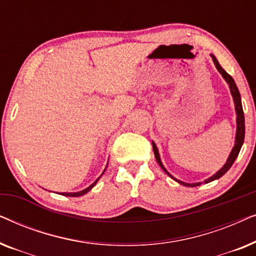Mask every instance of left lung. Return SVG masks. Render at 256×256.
<instances>
[{"instance_id":"obj_1","label":"left lung","mask_w":256,"mask_h":256,"mask_svg":"<svg viewBox=\"0 0 256 256\" xmlns=\"http://www.w3.org/2000/svg\"><path fill=\"white\" fill-rule=\"evenodd\" d=\"M211 57L213 59V62H214L216 70H218V71L220 72V74L222 76V78L226 80V82L228 84L230 90V94H232V96H233L234 104H236V143H234V146H233L232 152H230V154L228 158H227V160H226L225 166H224L222 169L218 171V172L214 174H213V176H211L210 178H208V180H205L204 183H210V182H212V180H218V178L224 176V174H225L227 171L230 170V168L233 166L234 160H236L238 155H239L240 149H241V146H242V144H244V110H242V104H241V98H240L239 90H238V87L236 85V82H234V79L228 74V73L225 71V70L222 68V66H220V64L218 62V60H216V58L214 57V56L211 54ZM152 149H154V154H155L157 163L160 164V168H162V169L166 171V174H169V176L172 178V180H177L178 183L182 184V185H185V186H190V188L199 186V185L202 184V183H184V182L178 180L174 177L171 176V174L166 171V168H164L162 162H160L158 150H157V146H156V144L154 142H152Z\"/></svg>"}]
</instances>
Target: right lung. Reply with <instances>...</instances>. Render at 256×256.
Instances as JSON below:
<instances>
[{
  "label": "right lung",
  "mask_w": 256,
  "mask_h": 256,
  "mask_svg": "<svg viewBox=\"0 0 256 256\" xmlns=\"http://www.w3.org/2000/svg\"><path fill=\"white\" fill-rule=\"evenodd\" d=\"M104 170H106V169H104ZM104 172H102V174H104ZM102 174H101V176H102ZM101 176H100V177H101ZM100 177L98 178V180H96V182H94L93 184H90L88 188H86L85 190H82V191H79V192H62V196H66V197H80V196H82V194H86L87 192H88V191L90 190V188H92L94 186V185L96 184V182L100 180Z\"/></svg>",
  "instance_id": "right-lung-1"
}]
</instances>
